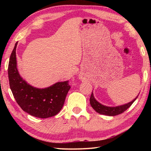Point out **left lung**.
<instances>
[{"label":"left lung","instance_id":"left-lung-1","mask_svg":"<svg viewBox=\"0 0 151 151\" xmlns=\"http://www.w3.org/2000/svg\"><path fill=\"white\" fill-rule=\"evenodd\" d=\"M138 96L131 102H130V103L127 104H123V105L118 106H107L103 105V104H101L100 103H99V102L94 99L93 93H92L90 97V104L94 111L99 114H104V115L107 116H116L118 115L119 114L122 113V112L126 111L127 109H129V107L132 105V104L135 101V100L137 99Z\"/></svg>","mask_w":151,"mask_h":151}]
</instances>
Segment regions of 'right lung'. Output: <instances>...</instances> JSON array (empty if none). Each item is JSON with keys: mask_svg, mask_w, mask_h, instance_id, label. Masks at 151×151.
<instances>
[{"mask_svg": "<svg viewBox=\"0 0 151 151\" xmlns=\"http://www.w3.org/2000/svg\"><path fill=\"white\" fill-rule=\"evenodd\" d=\"M16 42L10 57L8 75L10 88L18 104L33 116L46 119L55 116L62 109L70 86L68 81L58 82L45 88L33 87L19 75L17 69Z\"/></svg>", "mask_w": 151, "mask_h": 151, "instance_id": "obj_1", "label": "right lung"}]
</instances>
